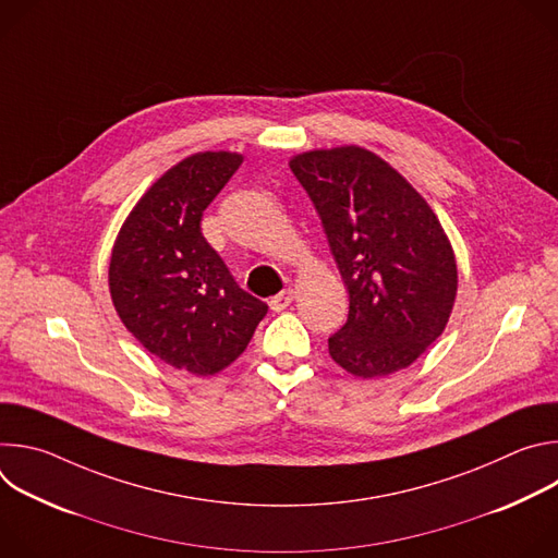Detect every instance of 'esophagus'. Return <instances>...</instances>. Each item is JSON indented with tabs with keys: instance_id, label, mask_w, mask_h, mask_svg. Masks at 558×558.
Instances as JSON below:
<instances>
[{
	"instance_id": "1",
	"label": "esophagus",
	"mask_w": 558,
	"mask_h": 558,
	"mask_svg": "<svg viewBox=\"0 0 558 558\" xmlns=\"http://www.w3.org/2000/svg\"><path fill=\"white\" fill-rule=\"evenodd\" d=\"M291 302H293V289H284V291H280L278 295H274V298L269 300V304H271L274 311H284Z\"/></svg>"
}]
</instances>
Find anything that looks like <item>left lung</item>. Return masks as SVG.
<instances>
[{
  "label": "left lung",
  "mask_w": 558,
  "mask_h": 558,
  "mask_svg": "<svg viewBox=\"0 0 558 558\" xmlns=\"http://www.w3.org/2000/svg\"><path fill=\"white\" fill-rule=\"evenodd\" d=\"M291 172L320 214L349 291V320L329 338L347 373L373 379L411 366L446 329L457 260L426 198L360 145L291 156Z\"/></svg>",
  "instance_id": "obj_1"
}]
</instances>
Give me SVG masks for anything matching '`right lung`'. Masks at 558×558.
I'll return each instance as SVG.
<instances>
[{
  "mask_svg": "<svg viewBox=\"0 0 558 558\" xmlns=\"http://www.w3.org/2000/svg\"><path fill=\"white\" fill-rule=\"evenodd\" d=\"M243 154L196 151L158 177L123 220L108 284L125 329L161 362L216 375L247 349L267 304L243 291L201 231Z\"/></svg>",
  "mask_w": 558,
  "mask_h": 558,
  "instance_id": "right-lung-1",
  "label": "right lung"
}]
</instances>
